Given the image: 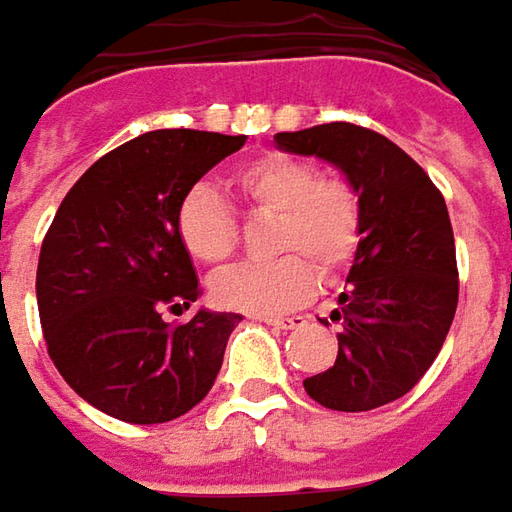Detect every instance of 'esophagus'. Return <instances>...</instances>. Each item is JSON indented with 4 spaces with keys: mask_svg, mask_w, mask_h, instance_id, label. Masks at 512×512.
<instances>
[{
    "mask_svg": "<svg viewBox=\"0 0 512 512\" xmlns=\"http://www.w3.org/2000/svg\"><path fill=\"white\" fill-rule=\"evenodd\" d=\"M266 325L280 330H294L305 325V316H271V319H266Z\"/></svg>",
    "mask_w": 512,
    "mask_h": 512,
    "instance_id": "1",
    "label": "esophagus"
}]
</instances>
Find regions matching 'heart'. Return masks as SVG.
I'll return each instance as SVG.
<instances>
[{
	"mask_svg": "<svg viewBox=\"0 0 512 512\" xmlns=\"http://www.w3.org/2000/svg\"><path fill=\"white\" fill-rule=\"evenodd\" d=\"M229 190L246 210L274 215L269 263L224 271L212 297L235 314L271 316L291 311L314 294L319 266L333 271L356 252L361 201L339 173H316L308 159L266 154L229 176ZM176 235L184 252L207 266L224 263L235 249V218L221 196L196 184L176 210Z\"/></svg>",
	"mask_w": 512,
	"mask_h": 512,
	"instance_id": "obj_1",
	"label": "heart"
}]
</instances>
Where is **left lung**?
Instances as JSON below:
<instances>
[{"instance_id": "1", "label": "left lung", "mask_w": 512, "mask_h": 512, "mask_svg": "<svg viewBox=\"0 0 512 512\" xmlns=\"http://www.w3.org/2000/svg\"><path fill=\"white\" fill-rule=\"evenodd\" d=\"M285 154L316 156L356 187L361 238L339 319L333 367L302 381L316 403L367 412L398 401L423 378L454 322L460 283L446 201L395 142L353 123L274 137Z\"/></svg>"}]
</instances>
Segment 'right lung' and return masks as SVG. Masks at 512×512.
Returning a JSON list of instances; mask_svg holds the SVG:
<instances>
[{"mask_svg": "<svg viewBox=\"0 0 512 512\" xmlns=\"http://www.w3.org/2000/svg\"><path fill=\"white\" fill-rule=\"evenodd\" d=\"M246 137L162 128L100 156L66 193L41 243L36 300L52 364L83 401L151 426L190 412L221 370L241 314L198 308L176 235L179 201Z\"/></svg>", "mask_w": 512, "mask_h": 512, "instance_id": "add662e5", "label": "right lung"}]
</instances>
